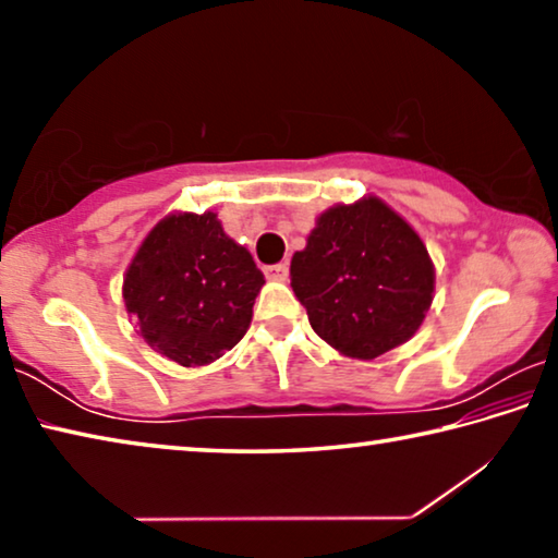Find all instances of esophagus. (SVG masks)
I'll list each match as a JSON object with an SVG mask.
<instances>
[{
  "mask_svg": "<svg viewBox=\"0 0 558 558\" xmlns=\"http://www.w3.org/2000/svg\"><path fill=\"white\" fill-rule=\"evenodd\" d=\"M288 272H290V268H288V263H276V266H268L266 268V278L268 280H286L288 278Z\"/></svg>",
  "mask_w": 558,
  "mask_h": 558,
  "instance_id": "34e87169",
  "label": "esophagus"
}]
</instances>
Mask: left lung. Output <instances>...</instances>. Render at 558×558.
Returning <instances> with one entry per match:
<instances>
[{
  "label": "left lung",
  "mask_w": 558,
  "mask_h": 558,
  "mask_svg": "<svg viewBox=\"0 0 558 558\" xmlns=\"http://www.w3.org/2000/svg\"><path fill=\"white\" fill-rule=\"evenodd\" d=\"M290 286L315 332L352 359H376L415 335L436 270L421 235L376 196L317 216L292 256Z\"/></svg>",
  "instance_id": "8db88e82"
}]
</instances>
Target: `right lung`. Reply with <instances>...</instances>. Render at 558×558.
<instances>
[{
  "label": "right lung",
  "instance_id": "1",
  "mask_svg": "<svg viewBox=\"0 0 558 558\" xmlns=\"http://www.w3.org/2000/svg\"><path fill=\"white\" fill-rule=\"evenodd\" d=\"M263 272L214 211L169 214L140 245L122 300L145 342L182 366L223 356L248 332Z\"/></svg>",
  "mask_w": 558,
  "mask_h": 558
}]
</instances>
